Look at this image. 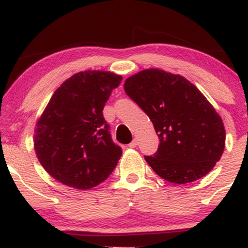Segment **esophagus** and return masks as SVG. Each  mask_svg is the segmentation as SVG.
Listing matches in <instances>:
<instances>
[{"mask_svg": "<svg viewBox=\"0 0 248 248\" xmlns=\"http://www.w3.org/2000/svg\"><path fill=\"white\" fill-rule=\"evenodd\" d=\"M138 144H139V140L135 138V139H134V140L129 143V147H130V148H135L136 146H138Z\"/></svg>", "mask_w": 248, "mask_h": 248, "instance_id": "34e87169", "label": "esophagus"}]
</instances>
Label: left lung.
Listing matches in <instances>:
<instances>
[{
	"label": "left lung",
	"instance_id": "1",
	"mask_svg": "<svg viewBox=\"0 0 248 248\" xmlns=\"http://www.w3.org/2000/svg\"><path fill=\"white\" fill-rule=\"evenodd\" d=\"M127 95L152 120L157 152L144 156L160 177L176 184L197 181L220 160L225 148L221 118L184 77L148 69L124 81Z\"/></svg>",
	"mask_w": 248,
	"mask_h": 248
}]
</instances>
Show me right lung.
<instances>
[{
  "label": "right lung",
  "instance_id": "1",
  "mask_svg": "<svg viewBox=\"0 0 248 248\" xmlns=\"http://www.w3.org/2000/svg\"><path fill=\"white\" fill-rule=\"evenodd\" d=\"M122 77L105 71H84L65 80L51 96L37 121L35 152L53 178L87 190L104 182L122 155L102 109Z\"/></svg>",
  "mask_w": 248,
  "mask_h": 248
}]
</instances>
